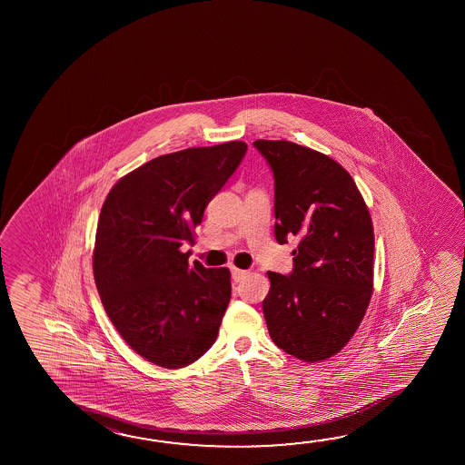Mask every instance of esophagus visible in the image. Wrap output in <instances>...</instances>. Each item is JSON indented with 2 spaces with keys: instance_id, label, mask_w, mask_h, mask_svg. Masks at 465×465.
<instances>
[{
  "instance_id": "34e87169",
  "label": "esophagus",
  "mask_w": 465,
  "mask_h": 465,
  "mask_svg": "<svg viewBox=\"0 0 465 465\" xmlns=\"http://www.w3.org/2000/svg\"><path fill=\"white\" fill-rule=\"evenodd\" d=\"M246 275H248V271H243V269H238V267H232V277H233V281H243Z\"/></svg>"
}]
</instances>
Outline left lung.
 Wrapping results in <instances>:
<instances>
[{
	"mask_svg": "<svg viewBox=\"0 0 465 465\" xmlns=\"http://www.w3.org/2000/svg\"><path fill=\"white\" fill-rule=\"evenodd\" d=\"M275 178V240L300 238L293 272H267L262 302L275 345L306 363L342 351L373 295L374 232L345 168L290 141H254Z\"/></svg>",
	"mask_w": 465,
	"mask_h": 465,
	"instance_id": "8db88e82",
	"label": "left lung"
}]
</instances>
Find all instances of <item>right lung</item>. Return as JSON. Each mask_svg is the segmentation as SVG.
I'll return each mask as SVG.
<instances>
[{"mask_svg":"<svg viewBox=\"0 0 465 465\" xmlns=\"http://www.w3.org/2000/svg\"><path fill=\"white\" fill-rule=\"evenodd\" d=\"M246 149L230 141L160 155L122 176L104 201L92 254L95 285L118 334L153 365L183 368L217 339L230 271L190 266L182 246L196 243L204 209Z\"/></svg>","mask_w":465,"mask_h":465,"instance_id":"right-lung-1","label":"right lung"}]
</instances>
